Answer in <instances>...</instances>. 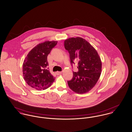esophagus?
<instances>
[{
    "instance_id": "esophagus-1",
    "label": "esophagus",
    "mask_w": 132,
    "mask_h": 132,
    "mask_svg": "<svg viewBox=\"0 0 132 132\" xmlns=\"http://www.w3.org/2000/svg\"><path fill=\"white\" fill-rule=\"evenodd\" d=\"M62 71H57V72H56V74L57 75H61V74H62Z\"/></svg>"
}]
</instances>
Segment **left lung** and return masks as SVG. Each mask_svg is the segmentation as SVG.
<instances>
[{"instance_id": "obj_1", "label": "left lung", "mask_w": 132, "mask_h": 132, "mask_svg": "<svg viewBox=\"0 0 132 132\" xmlns=\"http://www.w3.org/2000/svg\"><path fill=\"white\" fill-rule=\"evenodd\" d=\"M69 52L71 65L78 61V72H73L69 88L78 94L90 91L97 83L101 73L102 62L96 50L89 43L80 37L71 38L64 42Z\"/></svg>"}]
</instances>
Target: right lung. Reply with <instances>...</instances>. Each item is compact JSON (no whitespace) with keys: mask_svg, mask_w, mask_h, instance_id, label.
Here are the masks:
<instances>
[{"mask_svg":"<svg viewBox=\"0 0 132 132\" xmlns=\"http://www.w3.org/2000/svg\"><path fill=\"white\" fill-rule=\"evenodd\" d=\"M57 41H46L37 45L25 57L23 64L24 78L31 87L45 90L51 86L55 78L49 71L47 56Z\"/></svg>","mask_w":132,"mask_h":132,"instance_id":"1","label":"right lung"}]
</instances>
